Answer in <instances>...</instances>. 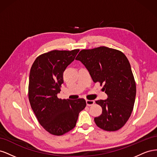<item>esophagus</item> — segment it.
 Instances as JSON below:
<instances>
[{
    "label": "esophagus",
    "mask_w": 157,
    "mask_h": 157,
    "mask_svg": "<svg viewBox=\"0 0 157 157\" xmlns=\"http://www.w3.org/2000/svg\"><path fill=\"white\" fill-rule=\"evenodd\" d=\"M86 105H87L88 106L93 105L94 104V103H95V101H94V100H88V99L86 101Z\"/></svg>",
    "instance_id": "obj_1"
}]
</instances>
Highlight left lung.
<instances>
[{
  "label": "left lung",
  "mask_w": 157,
  "mask_h": 157,
  "mask_svg": "<svg viewBox=\"0 0 157 157\" xmlns=\"http://www.w3.org/2000/svg\"><path fill=\"white\" fill-rule=\"evenodd\" d=\"M76 59L88 69L94 82H99L107 94L105 100L96 103L102 107L96 125L106 131H116L124 126L134 108L136 86L131 66L122 52L105 46L82 50Z\"/></svg>",
  "instance_id": "obj_1"
}]
</instances>
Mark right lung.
Wrapping results in <instances>:
<instances>
[{"instance_id":"add662e5","label":"right lung","mask_w":157,"mask_h":157,"mask_svg":"<svg viewBox=\"0 0 157 157\" xmlns=\"http://www.w3.org/2000/svg\"><path fill=\"white\" fill-rule=\"evenodd\" d=\"M78 49L52 50L38 56L30 70L29 100L40 124L50 134L61 136L75 128L78 114L86 105L82 98L61 99L57 96L63 74Z\"/></svg>"}]
</instances>
